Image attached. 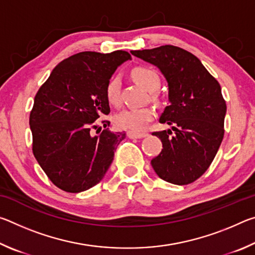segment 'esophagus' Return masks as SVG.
<instances>
[{
  "label": "esophagus",
  "instance_id": "1",
  "mask_svg": "<svg viewBox=\"0 0 255 255\" xmlns=\"http://www.w3.org/2000/svg\"><path fill=\"white\" fill-rule=\"evenodd\" d=\"M127 136L129 138H143L147 136V132H133V131H128Z\"/></svg>",
  "mask_w": 255,
  "mask_h": 255
}]
</instances>
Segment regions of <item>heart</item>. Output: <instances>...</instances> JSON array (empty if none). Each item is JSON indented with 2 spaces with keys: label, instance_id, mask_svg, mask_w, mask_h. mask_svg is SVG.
<instances>
[{
  "label": "heart",
  "instance_id": "b5f03b06",
  "mask_svg": "<svg viewBox=\"0 0 255 255\" xmlns=\"http://www.w3.org/2000/svg\"><path fill=\"white\" fill-rule=\"evenodd\" d=\"M132 77L138 84L144 86L148 91H155L159 84L158 73L150 67L137 66L132 70ZM106 97L109 103L118 106L120 102V77L116 75L111 77L106 86ZM154 109L152 107H139V108H127L120 111L115 117V123L119 128L127 129L133 132L144 130L150 120L154 118Z\"/></svg>",
  "mask_w": 255,
  "mask_h": 255
}]
</instances>
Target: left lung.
I'll return each mask as SVG.
<instances>
[{"label": "left lung", "mask_w": 255, "mask_h": 255, "mask_svg": "<svg viewBox=\"0 0 255 255\" xmlns=\"http://www.w3.org/2000/svg\"><path fill=\"white\" fill-rule=\"evenodd\" d=\"M130 53L157 66L169 84L170 106L159 123L173 125L175 133L171 129L152 133L161 139L163 148L150 164L166 182H195L214 161L225 131L226 102L221 85L199 58L180 47L165 45Z\"/></svg>", "instance_id": "left-lung-1"}]
</instances>
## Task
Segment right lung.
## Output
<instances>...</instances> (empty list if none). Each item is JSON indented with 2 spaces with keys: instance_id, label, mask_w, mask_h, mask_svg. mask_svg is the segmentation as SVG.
<instances>
[{
  "instance_id": "1",
  "label": "right lung",
  "mask_w": 255,
  "mask_h": 255,
  "mask_svg": "<svg viewBox=\"0 0 255 255\" xmlns=\"http://www.w3.org/2000/svg\"><path fill=\"white\" fill-rule=\"evenodd\" d=\"M131 59L125 50L82 51L64 59L40 86L30 112L32 153L56 187L77 193L103 179L126 132H112L106 86L117 67ZM96 128L97 135L92 129Z\"/></svg>"
}]
</instances>
